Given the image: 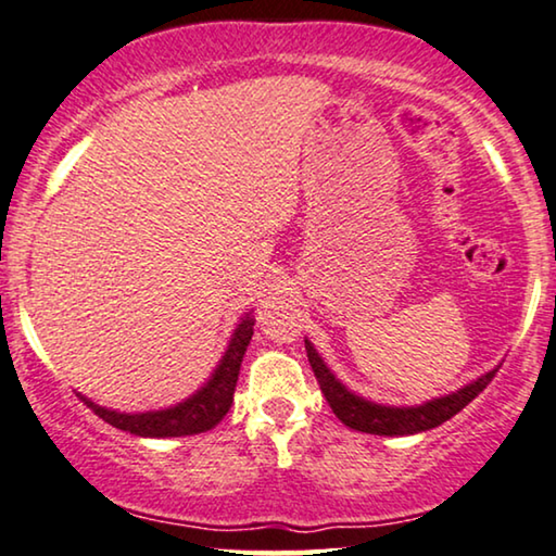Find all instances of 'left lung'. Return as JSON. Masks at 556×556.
<instances>
[{
	"instance_id": "left-lung-1",
	"label": "left lung",
	"mask_w": 556,
	"mask_h": 556,
	"mask_svg": "<svg viewBox=\"0 0 556 556\" xmlns=\"http://www.w3.org/2000/svg\"><path fill=\"white\" fill-rule=\"evenodd\" d=\"M304 348H307L309 365L312 370H315V378L319 382V388H323L334 416H338L348 428H353V431L372 435H413L420 431H431V428H438L448 418L456 416V413L464 410L496 375V370H491L486 375H481L479 380H473L471 386L460 388L451 395L433 397V401H428L424 405H413V408H390V405L370 403L365 401V397L350 393V390L330 372V367H327L325 359L317 355V350L312 348L309 340H304Z\"/></svg>"
}]
</instances>
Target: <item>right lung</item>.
I'll list each match as a JSON object with an SVG mask.
<instances>
[{
  "label": "right lung",
  "mask_w": 556,
  "mask_h": 556,
  "mask_svg": "<svg viewBox=\"0 0 556 556\" xmlns=\"http://www.w3.org/2000/svg\"><path fill=\"white\" fill-rule=\"evenodd\" d=\"M254 334V317L252 312L241 317V323L233 330V338L229 342V350H226L222 363L211 375V380L203 386L199 393H193L189 401L174 405V408L166 410H148V413H118L100 408L90 401V397H83V403L92 408L98 418H103L105 424L113 428H121V431H128L132 435L143 438H178V435H193L211 431L218 420H222L226 413H229L233 403V390H237L239 380V367L241 357H244L249 340Z\"/></svg>",
  "instance_id": "obj_1"
}]
</instances>
